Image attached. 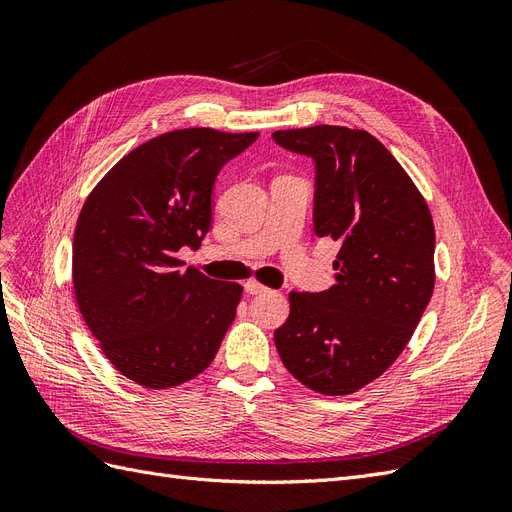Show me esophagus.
<instances>
[{"label": "esophagus", "instance_id": "obj_1", "mask_svg": "<svg viewBox=\"0 0 512 512\" xmlns=\"http://www.w3.org/2000/svg\"><path fill=\"white\" fill-rule=\"evenodd\" d=\"M245 292L247 294H262V292H267L269 288L265 286V284H260V282H256V280H250V282H245Z\"/></svg>", "mask_w": 512, "mask_h": 512}]
</instances>
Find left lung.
Wrapping results in <instances>:
<instances>
[{
  "label": "left lung",
  "instance_id": "obj_1",
  "mask_svg": "<svg viewBox=\"0 0 512 512\" xmlns=\"http://www.w3.org/2000/svg\"><path fill=\"white\" fill-rule=\"evenodd\" d=\"M273 141L314 160V230L339 243L335 284L288 294L290 316L275 346L307 389L350 395L395 363L431 299V213L391 151L365 130H277Z\"/></svg>",
  "mask_w": 512,
  "mask_h": 512
}]
</instances>
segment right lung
Returning a JSON list of instances; mask_svg holds the SVG:
<instances>
[{
  "instance_id": "1",
  "label": "right lung",
  "mask_w": 512,
  "mask_h": 512,
  "mask_svg": "<svg viewBox=\"0 0 512 512\" xmlns=\"http://www.w3.org/2000/svg\"><path fill=\"white\" fill-rule=\"evenodd\" d=\"M258 132L185 128L123 156L87 196L74 230L81 316L113 367L145 389H173L215 359L243 288L181 271L177 252L211 228L220 168Z\"/></svg>"
}]
</instances>
